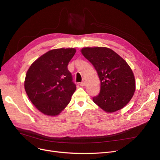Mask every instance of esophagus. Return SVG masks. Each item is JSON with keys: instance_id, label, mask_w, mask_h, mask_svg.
<instances>
[{"instance_id": "obj_1", "label": "esophagus", "mask_w": 160, "mask_h": 160, "mask_svg": "<svg viewBox=\"0 0 160 160\" xmlns=\"http://www.w3.org/2000/svg\"><path fill=\"white\" fill-rule=\"evenodd\" d=\"M85 83H86V79L85 78H83V80L82 82L80 83V85L81 86H85Z\"/></svg>"}]
</instances>
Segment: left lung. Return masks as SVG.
Instances as JSON below:
<instances>
[{"label": "left lung", "instance_id": "obj_1", "mask_svg": "<svg viewBox=\"0 0 160 160\" xmlns=\"http://www.w3.org/2000/svg\"><path fill=\"white\" fill-rule=\"evenodd\" d=\"M81 53L93 65L100 82V93L93 102L107 113L127 105L136 91V80L129 65L107 47H84Z\"/></svg>", "mask_w": 160, "mask_h": 160}]
</instances>
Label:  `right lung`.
Wrapping results in <instances>:
<instances>
[{
    "label": "right lung",
    "mask_w": 160,
    "mask_h": 160,
    "mask_svg": "<svg viewBox=\"0 0 160 160\" xmlns=\"http://www.w3.org/2000/svg\"><path fill=\"white\" fill-rule=\"evenodd\" d=\"M74 48L50 50L33 62L26 74V93L38 110L48 116L60 114L77 89L67 65Z\"/></svg>",
    "instance_id": "obj_1"
}]
</instances>
